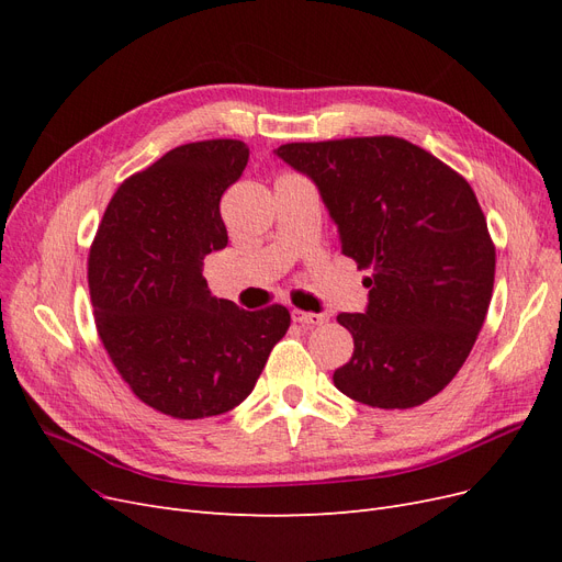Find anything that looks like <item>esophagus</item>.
Here are the masks:
<instances>
[{"mask_svg":"<svg viewBox=\"0 0 562 562\" xmlns=\"http://www.w3.org/2000/svg\"><path fill=\"white\" fill-rule=\"evenodd\" d=\"M291 316H293L295 323H300V326H321V323H326V316H323V314H314V312L293 310Z\"/></svg>","mask_w":562,"mask_h":562,"instance_id":"34e87169","label":"esophagus"}]
</instances>
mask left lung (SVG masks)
I'll return each mask as SVG.
<instances>
[{
  "instance_id": "obj_1",
  "label": "left lung",
  "mask_w": 562,
  "mask_h": 562,
  "mask_svg": "<svg viewBox=\"0 0 562 562\" xmlns=\"http://www.w3.org/2000/svg\"><path fill=\"white\" fill-rule=\"evenodd\" d=\"M277 155L307 173L368 269L366 314H339L351 359L333 372L345 396L407 411L443 391L479 337L495 285V244L471 184L396 135L285 143Z\"/></svg>"
}]
</instances>
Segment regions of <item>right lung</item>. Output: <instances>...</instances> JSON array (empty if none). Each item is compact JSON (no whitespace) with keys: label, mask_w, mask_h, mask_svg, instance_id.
Here are the masks:
<instances>
[{"label":"right lung","mask_w":562,"mask_h":562,"mask_svg":"<svg viewBox=\"0 0 562 562\" xmlns=\"http://www.w3.org/2000/svg\"><path fill=\"white\" fill-rule=\"evenodd\" d=\"M241 140L187 143L126 178L89 250L103 347L145 405L176 419L244 403L291 326L283 304L239 310L211 295L203 258L227 246L220 199L241 178Z\"/></svg>","instance_id":"right-lung-1"}]
</instances>
